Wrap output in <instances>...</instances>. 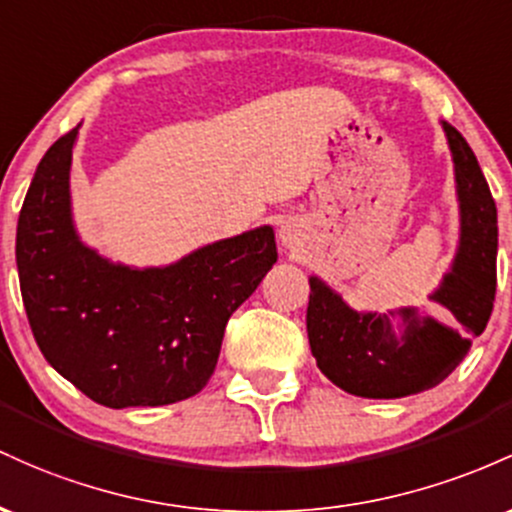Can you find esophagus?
<instances>
[{
  "label": "esophagus",
  "instance_id": "esophagus-1",
  "mask_svg": "<svg viewBox=\"0 0 512 512\" xmlns=\"http://www.w3.org/2000/svg\"><path fill=\"white\" fill-rule=\"evenodd\" d=\"M280 241H283L285 249H295L300 244V237H297V229L292 225H283L280 227Z\"/></svg>",
  "mask_w": 512,
  "mask_h": 512
}]
</instances>
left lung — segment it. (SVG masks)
<instances>
[{
  "label": "left lung",
  "mask_w": 512,
  "mask_h": 512,
  "mask_svg": "<svg viewBox=\"0 0 512 512\" xmlns=\"http://www.w3.org/2000/svg\"><path fill=\"white\" fill-rule=\"evenodd\" d=\"M455 169L459 241L450 271L430 292L435 314L394 321L353 309L319 275H309L307 333L319 370L343 392L401 399L433 389L467 358L488 324L496 297L498 217L472 147L442 123Z\"/></svg>",
  "instance_id": "left-lung-1"
}]
</instances>
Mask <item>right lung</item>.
I'll return each mask as SVG.
<instances>
[{
	"mask_svg": "<svg viewBox=\"0 0 512 512\" xmlns=\"http://www.w3.org/2000/svg\"><path fill=\"white\" fill-rule=\"evenodd\" d=\"M79 128L40 159L16 227L21 297L40 353L96 404L164 406L198 394L229 317L278 261L261 225L166 266H125L84 244L72 212Z\"/></svg>",
	"mask_w": 512,
	"mask_h": 512,
	"instance_id": "right-lung-1",
	"label": "right lung"
}]
</instances>
